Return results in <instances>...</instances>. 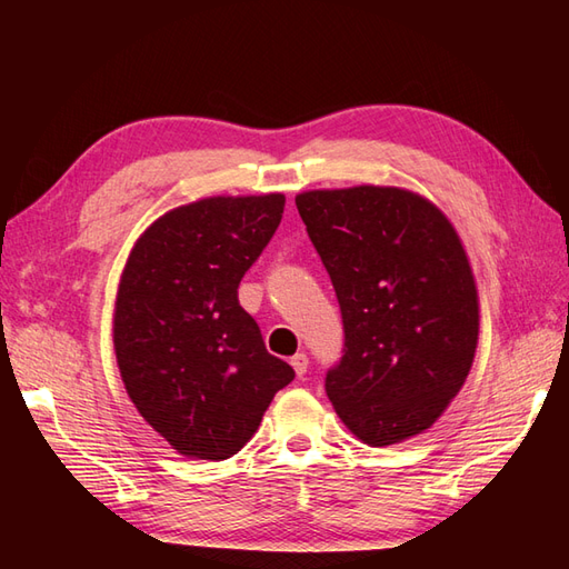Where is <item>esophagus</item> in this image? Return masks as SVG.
Returning a JSON list of instances; mask_svg holds the SVG:
<instances>
[{"label":"esophagus","instance_id":"obj_1","mask_svg":"<svg viewBox=\"0 0 569 569\" xmlns=\"http://www.w3.org/2000/svg\"><path fill=\"white\" fill-rule=\"evenodd\" d=\"M291 367L296 369L298 377H306V371H308V357H306L303 352L293 355V357H291Z\"/></svg>","mask_w":569,"mask_h":569}]
</instances>
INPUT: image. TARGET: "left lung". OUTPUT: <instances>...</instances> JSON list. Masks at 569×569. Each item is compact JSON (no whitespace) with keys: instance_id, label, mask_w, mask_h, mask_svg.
Listing matches in <instances>:
<instances>
[{"instance_id":"obj_1","label":"left lung","mask_w":569,"mask_h":569,"mask_svg":"<svg viewBox=\"0 0 569 569\" xmlns=\"http://www.w3.org/2000/svg\"><path fill=\"white\" fill-rule=\"evenodd\" d=\"M335 286L345 355L325 377L361 442L428 430L462 389L479 340V296L450 220L418 192L383 186L296 198Z\"/></svg>"}]
</instances>
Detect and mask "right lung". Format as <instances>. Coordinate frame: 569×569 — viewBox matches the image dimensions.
Returning a JSON list of instances; mask_svg holds the SVG:
<instances>
[{
  "label": "right lung",
  "instance_id": "1",
  "mask_svg": "<svg viewBox=\"0 0 569 569\" xmlns=\"http://www.w3.org/2000/svg\"><path fill=\"white\" fill-rule=\"evenodd\" d=\"M283 204L281 192L180 204L129 253L112 328L119 373L143 420L180 455H237L296 377L266 352L237 298Z\"/></svg>",
  "mask_w": 569,
  "mask_h": 569
}]
</instances>
